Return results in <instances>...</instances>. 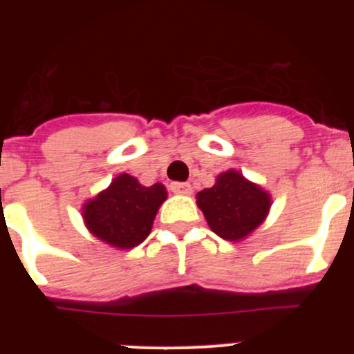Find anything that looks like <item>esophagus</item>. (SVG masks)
Instances as JSON below:
<instances>
[{
  "instance_id": "esophagus-1",
  "label": "esophagus",
  "mask_w": 354,
  "mask_h": 354,
  "mask_svg": "<svg viewBox=\"0 0 354 354\" xmlns=\"http://www.w3.org/2000/svg\"><path fill=\"white\" fill-rule=\"evenodd\" d=\"M171 192L180 195H190L192 194V185L183 183V181H173L171 183Z\"/></svg>"
}]
</instances>
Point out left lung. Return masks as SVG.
Here are the masks:
<instances>
[{"label":"left lung","mask_w":354,"mask_h":354,"mask_svg":"<svg viewBox=\"0 0 354 354\" xmlns=\"http://www.w3.org/2000/svg\"><path fill=\"white\" fill-rule=\"evenodd\" d=\"M197 203L210 230L227 241H238L266 219L269 194L250 183L236 171L217 176L214 187L197 194Z\"/></svg>","instance_id":"8db88e82"}]
</instances>
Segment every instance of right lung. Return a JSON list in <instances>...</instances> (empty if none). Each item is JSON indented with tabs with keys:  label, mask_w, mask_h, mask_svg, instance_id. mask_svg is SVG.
Here are the masks:
<instances>
[{
	"label": "right lung",
	"mask_w": 354,
	"mask_h": 354,
	"mask_svg": "<svg viewBox=\"0 0 354 354\" xmlns=\"http://www.w3.org/2000/svg\"><path fill=\"white\" fill-rule=\"evenodd\" d=\"M166 197L160 183L142 187L130 174H120L108 190L85 203L84 219L99 240L116 248H133L149 236Z\"/></svg>",
	"instance_id": "add662e5"
}]
</instances>
